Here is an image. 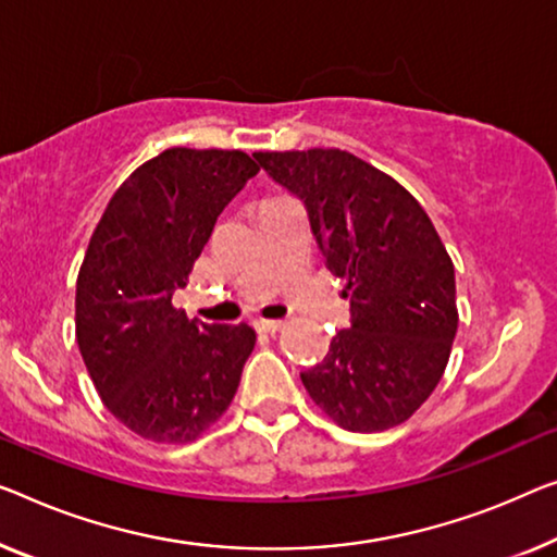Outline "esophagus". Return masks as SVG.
Wrapping results in <instances>:
<instances>
[{"label": "esophagus", "mask_w": 557, "mask_h": 557, "mask_svg": "<svg viewBox=\"0 0 557 557\" xmlns=\"http://www.w3.org/2000/svg\"><path fill=\"white\" fill-rule=\"evenodd\" d=\"M282 327H285V322H282V320H260V322H257V330H260V332H280Z\"/></svg>", "instance_id": "esophagus-1"}]
</instances>
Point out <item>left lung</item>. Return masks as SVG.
Segmentation results:
<instances>
[{"instance_id":"8db88e82","label":"left lung","mask_w":557,"mask_h":557,"mask_svg":"<svg viewBox=\"0 0 557 557\" xmlns=\"http://www.w3.org/2000/svg\"><path fill=\"white\" fill-rule=\"evenodd\" d=\"M300 197L327 268L347 280L350 327L300 372L314 405L350 433L395 428L443 377L458 332L455 268L400 182L345 149L255 152Z\"/></svg>"}]
</instances>
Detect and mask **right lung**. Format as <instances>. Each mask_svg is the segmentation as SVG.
Wrapping results in <instances>:
<instances>
[{"instance_id": "obj_1", "label": "right lung", "mask_w": 557, "mask_h": 557, "mask_svg": "<svg viewBox=\"0 0 557 557\" xmlns=\"http://www.w3.org/2000/svg\"><path fill=\"white\" fill-rule=\"evenodd\" d=\"M257 172L239 149H164L122 182L89 239L74 297L82 360L107 410L152 443H193L237 393L255 330L189 320L172 293Z\"/></svg>"}]
</instances>
